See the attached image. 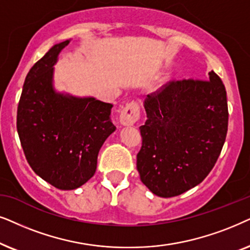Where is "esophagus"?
Returning <instances> with one entry per match:
<instances>
[{
    "label": "esophagus",
    "instance_id": "esophagus-1",
    "mask_svg": "<svg viewBox=\"0 0 250 250\" xmlns=\"http://www.w3.org/2000/svg\"><path fill=\"white\" fill-rule=\"evenodd\" d=\"M139 119V106L137 103L131 102L122 108L120 114V122L122 125H134Z\"/></svg>",
    "mask_w": 250,
    "mask_h": 250
}]
</instances>
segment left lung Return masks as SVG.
<instances>
[{
	"label": "left lung",
	"mask_w": 250,
	"mask_h": 250,
	"mask_svg": "<svg viewBox=\"0 0 250 250\" xmlns=\"http://www.w3.org/2000/svg\"><path fill=\"white\" fill-rule=\"evenodd\" d=\"M208 81L171 82L147 96L139 127L141 181L153 194L171 198L204 181L221 154L228 132L226 90L214 71Z\"/></svg>",
	"instance_id": "obj_1"
}]
</instances>
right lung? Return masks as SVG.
Returning <instances> with one entry per match:
<instances>
[{"label": "right lung", "mask_w": 250, "mask_h": 250, "mask_svg": "<svg viewBox=\"0 0 250 250\" xmlns=\"http://www.w3.org/2000/svg\"><path fill=\"white\" fill-rule=\"evenodd\" d=\"M71 40L52 45L25 79L17 130L31 168L59 189H75L95 175L99 149L116 127L113 105L55 86V65Z\"/></svg>", "instance_id": "add662e5"}]
</instances>
